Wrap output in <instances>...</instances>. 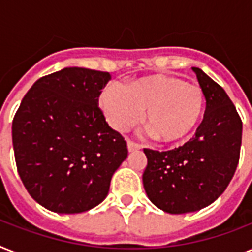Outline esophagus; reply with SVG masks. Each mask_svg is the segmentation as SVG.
Here are the masks:
<instances>
[{
	"label": "esophagus",
	"mask_w": 252,
	"mask_h": 252,
	"mask_svg": "<svg viewBox=\"0 0 252 252\" xmlns=\"http://www.w3.org/2000/svg\"><path fill=\"white\" fill-rule=\"evenodd\" d=\"M126 146H128V152H134V150L141 149V145H138V144H136V142H133V141H130V140H128V142H126Z\"/></svg>",
	"instance_id": "1"
}]
</instances>
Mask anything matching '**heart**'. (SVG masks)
<instances>
[{
	"label": "heart",
	"instance_id": "heart-1",
	"mask_svg": "<svg viewBox=\"0 0 252 252\" xmlns=\"http://www.w3.org/2000/svg\"><path fill=\"white\" fill-rule=\"evenodd\" d=\"M99 104L107 122L116 130H126L145 110L144 122L158 141L172 144L192 133L205 110V95L196 84L182 78L156 74L129 86L110 84L103 89Z\"/></svg>",
	"mask_w": 252,
	"mask_h": 252
}]
</instances>
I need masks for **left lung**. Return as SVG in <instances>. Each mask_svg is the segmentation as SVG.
Masks as SVG:
<instances>
[{
    "label": "left lung",
    "instance_id": "left-lung-1",
    "mask_svg": "<svg viewBox=\"0 0 252 252\" xmlns=\"http://www.w3.org/2000/svg\"><path fill=\"white\" fill-rule=\"evenodd\" d=\"M192 70L207 100L195 137L168 152L144 149L146 195L171 215L200 211L219 199L237 170L242 144V120L230 98L201 69Z\"/></svg>",
    "mask_w": 252,
    "mask_h": 252
}]
</instances>
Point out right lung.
Listing matches in <instances>:
<instances>
[{
  "instance_id": "1",
  "label": "right lung",
  "mask_w": 252,
  "mask_h": 252,
  "mask_svg": "<svg viewBox=\"0 0 252 252\" xmlns=\"http://www.w3.org/2000/svg\"><path fill=\"white\" fill-rule=\"evenodd\" d=\"M110 73L64 68L27 91L13 120L18 174L36 203L56 213H82L110 191L128 156L124 138L98 107Z\"/></svg>"
}]
</instances>
